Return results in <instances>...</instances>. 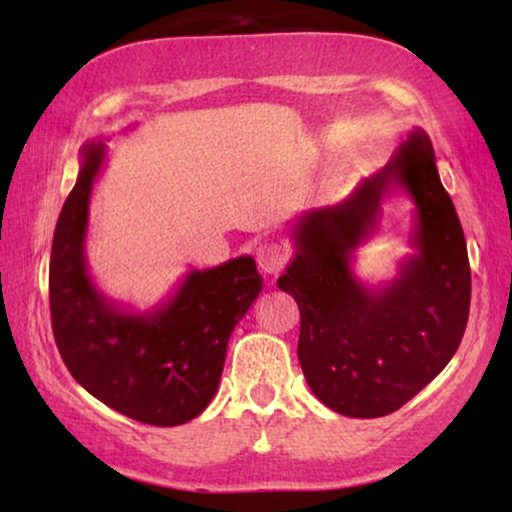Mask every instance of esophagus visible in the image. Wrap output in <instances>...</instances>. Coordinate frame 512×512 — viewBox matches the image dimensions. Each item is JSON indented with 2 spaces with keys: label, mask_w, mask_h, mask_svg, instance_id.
<instances>
[{
  "label": "esophagus",
  "mask_w": 512,
  "mask_h": 512,
  "mask_svg": "<svg viewBox=\"0 0 512 512\" xmlns=\"http://www.w3.org/2000/svg\"><path fill=\"white\" fill-rule=\"evenodd\" d=\"M256 263L265 275H277V272L284 268V254L275 247V244H261V247L256 249Z\"/></svg>",
  "instance_id": "esophagus-1"
}]
</instances>
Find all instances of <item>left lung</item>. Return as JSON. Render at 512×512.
<instances>
[{
    "mask_svg": "<svg viewBox=\"0 0 512 512\" xmlns=\"http://www.w3.org/2000/svg\"><path fill=\"white\" fill-rule=\"evenodd\" d=\"M403 190L416 205L399 275L366 287L355 249L379 227L383 200ZM296 247L277 286L300 310L298 361L314 396L345 417H384L417 396L457 352L471 307V265L436 153L422 128L340 205L291 221Z\"/></svg>",
    "mask_w": 512,
    "mask_h": 512,
    "instance_id": "left-lung-1",
    "label": "left lung"
}]
</instances>
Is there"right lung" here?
<instances>
[{"mask_svg": "<svg viewBox=\"0 0 512 512\" xmlns=\"http://www.w3.org/2000/svg\"><path fill=\"white\" fill-rule=\"evenodd\" d=\"M107 149L81 146V167L53 235L48 296L55 345L69 373L111 410L153 426L191 422L212 401L233 328L263 289L256 261L237 256L186 272L149 312L114 303L86 263L90 193Z\"/></svg>", "mask_w": 512, "mask_h": 512, "instance_id": "1", "label": "right lung"}]
</instances>
